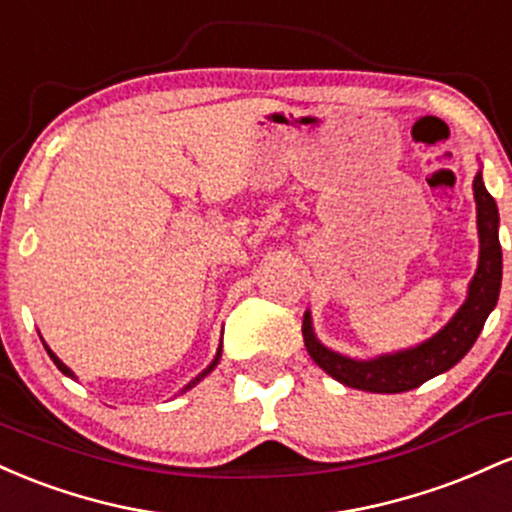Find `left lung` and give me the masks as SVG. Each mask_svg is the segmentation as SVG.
<instances>
[{"instance_id": "8db88e82", "label": "left lung", "mask_w": 512, "mask_h": 512, "mask_svg": "<svg viewBox=\"0 0 512 512\" xmlns=\"http://www.w3.org/2000/svg\"><path fill=\"white\" fill-rule=\"evenodd\" d=\"M474 199H477V228H479V267L469 284V296L457 315L421 346L399 354L380 356L373 361H354L325 349L315 339L310 315H303V342L313 361L332 375L334 380L354 390L380 392V395H397V392L414 390L426 380L436 378L455 366L460 358L472 349L479 332L484 330L486 317L498 303L503 276V255L498 243V207L496 199L486 192L481 173L474 178Z\"/></svg>"}]
</instances>
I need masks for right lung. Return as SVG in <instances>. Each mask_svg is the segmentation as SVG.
I'll list each match as a JSON object with an SVG mask.
<instances>
[{
  "label": "right lung",
  "mask_w": 512,
  "mask_h": 512,
  "mask_svg": "<svg viewBox=\"0 0 512 512\" xmlns=\"http://www.w3.org/2000/svg\"><path fill=\"white\" fill-rule=\"evenodd\" d=\"M43 344H45V342H43ZM45 351H48V354H50V358H52V361H55V366H57V368H60L64 375H69V378H74V373H72V370H69V368H67V366H64V363L60 361V358H57L55 354H52V351H50V346H45ZM219 361H221V346H219V351H216V358H214V361H211V366H209L207 370H204V373H199V375H197V378H195V380H192V383L185 387V390H190V387H195V385L199 383V380H202V378H204V375H209V373H211V370H214V368H216V363H219Z\"/></svg>",
  "instance_id": "add662e5"
}]
</instances>
